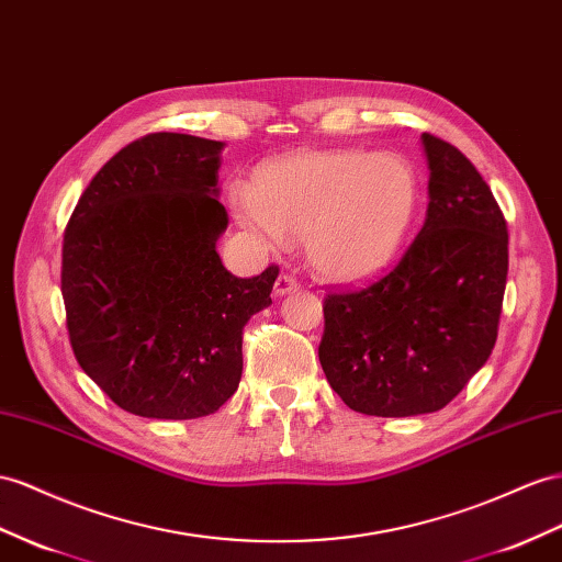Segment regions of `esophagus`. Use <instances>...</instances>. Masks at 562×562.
<instances>
[{
	"label": "esophagus",
	"mask_w": 562,
	"mask_h": 562,
	"mask_svg": "<svg viewBox=\"0 0 562 562\" xmlns=\"http://www.w3.org/2000/svg\"><path fill=\"white\" fill-rule=\"evenodd\" d=\"M299 290V280L292 276V272H282V276L276 280V294L278 296H284L290 292H296Z\"/></svg>",
	"instance_id": "1"
}]
</instances>
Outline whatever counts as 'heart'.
Masks as SVG:
<instances>
[{
	"instance_id": "1",
	"label": "heart",
	"mask_w": 562,
	"mask_h": 562,
	"mask_svg": "<svg viewBox=\"0 0 562 562\" xmlns=\"http://www.w3.org/2000/svg\"><path fill=\"white\" fill-rule=\"evenodd\" d=\"M420 187L398 154L299 151L256 170L237 192L239 221L263 239H306L311 268L329 282H363L390 266L418 209Z\"/></svg>"
}]
</instances>
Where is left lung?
Returning <instances> with one entry per match:
<instances>
[{
    "label": "left lung",
    "mask_w": 562,
    "mask_h": 562,
    "mask_svg": "<svg viewBox=\"0 0 562 562\" xmlns=\"http://www.w3.org/2000/svg\"><path fill=\"white\" fill-rule=\"evenodd\" d=\"M423 144V229L382 278L323 299L325 378L378 418L435 413L463 392L494 349L506 292L508 227L492 190L453 144Z\"/></svg>",
    "instance_id": "left-lung-1"
}]
</instances>
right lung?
<instances>
[{
    "mask_svg": "<svg viewBox=\"0 0 562 562\" xmlns=\"http://www.w3.org/2000/svg\"><path fill=\"white\" fill-rule=\"evenodd\" d=\"M223 142L151 133L97 172L70 213L61 294L76 361L119 408L158 420L218 411L241 335L272 304L278 266L235 278L215 239Z\"/></svg>",
    "mask_w": 562,
    "mask_h": 562,
    "instance_id": "add662e5",
    "label": "right lung"
}]
</instances>
